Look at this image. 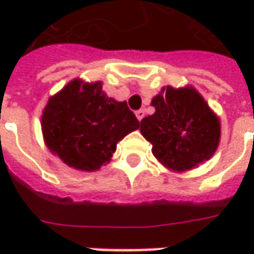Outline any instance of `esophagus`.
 <instances>
[{"mask_svg":"<svg viewBox=\"0 0 254 254\" xmlns=\"http://www.w3.org/2000/svg\"><path fill=\"white\" fill-rule=\"evenodd\" d=\"M144 116H145V112H144V110H137V112H135V117H137V120H138V122H141L142 119H144Z\"/></svg>","mask_w":254,"mask_h":254,"instance_id":"esophagus-1","label":"esophagus"}]
</instances>
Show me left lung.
I'll return each mask as SVG.
<instances>
[{"instance_id": "obj_1", "label": "left lung", "mask_w": 254, "mask_h": 254, "mask_svg": "<svg viewBox=\"0 0 254 254\" xmlns=\"http://www.w3.org/2000/svg\"><path fill=\"white\" fill-rule=\"evenodd\" d=\"M155 113L141 120L140 131L152 144V154L164 167L185 172L208 161L218 150L220 120L192 87L167 86L154 96Z\"/></svg>"}]
</instances>
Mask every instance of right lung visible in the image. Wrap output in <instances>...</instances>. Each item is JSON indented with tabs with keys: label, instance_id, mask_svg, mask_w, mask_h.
I'll use <instances>...</instances> for the list:
<instances>
[{
	"label": "right lung",
	"instance_id": "obj_1",
	"mask_svg": "<svg viewBox=\"0 0 254 254\" xmlns=\"http://www.w3.org/2000/svg\"><path fill=\"white\" fill-rule=\"evenodd\" d=\"M49 151L79 171H97L112 160L117 142L140 127L127 107L103 92L102 82L73 79L49 97L42 112Z\"/></svg>",
	"mask_w": 254,
	"mask_h": 254
}]
</instances>
